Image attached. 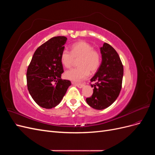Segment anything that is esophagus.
<instances>
[{
	"label": "esophagus",
	"instance_id": "esophagus-1",
	"mask_svg": "<svg viewBox=\"0 0 155 155\" xmlns=\"http://www.w3.org/2000/svg\"><path fill=\"white\" fill-rule=\"evenodd\" d=\"M74 85H75V86H76V87H78V88H83V86H84V85L83 84H78V83H73Z\"/></svg>",
	"mask_w": 155,
	"mask_h": 155
}]
</instances>
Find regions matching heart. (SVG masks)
<instances>
[{"mask_svg":"<svg viewBox=\"0 0 155 155\" xmlns=\"http://www.w3.org/2000/svg\"><path fill=\"white\" fill-rule=\"evenodd\" d=\"M78 68H72L64 73L69 80L78 82L86 79L91 73L95 72L100 64V54L85 41H79L71 46L70 52L64 49L61 54V62L66 68H70L78 60Z\"/></svg>","mask_w":155,"mask_h":155,"instance_id":"heart-1","label":"heart"}]
</instances>
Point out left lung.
Segmentation results:
<instances>
[{"mask_svg": "<svg viewBox=\"0 0 155 155\" xmlns=\"http://www.w3.org/2000/svg\"><path fill=\"white\" fill-rule=\"evenodd\" d=\"M101 63L91 79L95 82L93 94L86 99L89 106L97 110L109 107L116 101L121 89L124 67L116 51L105 43L100 48Z\"/></svg>", "mask_w": 155, "mask_h": 155, "instance_id": "left-lung-1", "label": "left lung"}]
</instances>
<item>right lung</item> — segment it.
Wrapping results in <instances>:
<instances>
[{"instance_id": "add662e5", "label": "right lung", "mask_w": 155, "mask_h": 155, "mask_svg": "<svg viewBox=\"0 0 155 155\" xmlns=\"http://www.w3.org/2000/svg\"><path fill=\"white\" fill-rule=\"evenodd\" d=\"M67 38L54 37L37 48L27 70L28 90L40 107L51 109L59 104L71 82L62 79L61 54Z\"/></svg>"}]
</instances>
